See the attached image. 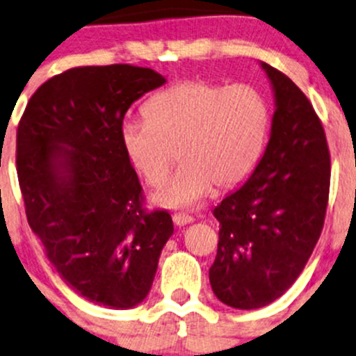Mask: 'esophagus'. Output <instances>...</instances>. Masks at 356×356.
I'll return each mask as SVG.
<instances>
[{
  "instance_id": "34e87169",
  "label": "esophagus",
  "mask_w": 356,
  "mask_h": 356,
  "mask_svg": "<svg viewBox=\"0 0 356 356\" xmlns=\"http://www.w3.org/2000/svg\"><path fill=\"white\" fill-rule=\"evenodd\" d=\"M172 220H174L175 225H179V227H181V225L191 224V222L195 220V218H193L189 213H181V211H179V213H174Z\"/></svg>"
}]
</instances>
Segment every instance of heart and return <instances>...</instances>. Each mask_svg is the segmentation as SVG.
<instances>
[{"mask_svg": "<svg viewBox=\"0 0 356 356\" xmlns=\"http://www.w3.org/2000/svg\"><path fill=\"white\" fill-rule=\"evenodd\" d=\"M143 115L120 129L125 156L143 181L161 184L175 153L182 163L152 195L163 208H191L213 186L241 184L260 161L270 129L267 99L248 84L179 82L153 95Z\"/></svg>", "mask_w": 356, "mask_h": 356, "instance_id": "b5f03b06", "label": "heart"}]
</instances>
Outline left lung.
Here are the masks:
<instances>
[{
  "instance_id": "8db88e82",
  "label": "left lung",
  "mask_w": 356,
  "mask_h": 356,
  "mask_svg": "<svg viewBox=\"0 0 356 356\" xmlns=\"http://www.w3.org/2000/svg\"><path fill=\"white\" fill-rule=\"evenodd\" d=\"M275 111L253 174L213 210L220 222L210 284L224 305L254 310L288 291L324 227L331 156L324 127L301 89L261 63Z\"/></svg>"
}]
</instances>
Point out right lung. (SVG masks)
Segmentation results:
<instances>
[{"mask_svg": "<svg viewBox=\"0 0 356 356\" xmlns=\"http://www.w3.org/2000/svg\"><path fill=\"white\" fill-rule=\"evenodd\" d=\"M167 82L152 68L77 67L46 81L17 129L25 213L67 286L99 307L127 310L148 296L168 211H146L120 141L136 99Z\"/></svg>", "mask_w": 356, "mask_h": 356, "instance_id": "1", "label": "right lung"}]
</instances>
